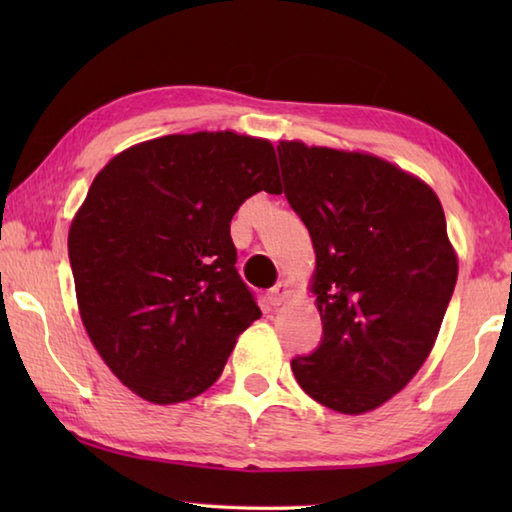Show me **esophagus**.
Listing matches in <instances>:
<instances>
[{"label": "esophagus", "mask_w": 512, "mask_h": 512, "mask_svg": "<svg viewBox=\"0 0 512 512\" xmlns=\"http://www.w3.org/2000/svg\"><path fill=\"white\" fill-rule=\"evenodd\" d=\"M290 297H292L290 281H279V284L268 292V299L273 306H281V303H286Z\"/></svg>", "instance_id": "esophagus-1"}]
</instances>
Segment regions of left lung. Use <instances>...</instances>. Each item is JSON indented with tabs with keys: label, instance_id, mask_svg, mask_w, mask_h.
<instances>
[{
	"label": "left lung",
	"instance_id": "obj_1",
	"mask_svg": "<svg viewBox=\"0 0 512 512\" xmlns=\"http://www.w3.org/2000/svg\"><path fill=\"white\" fill-rule=\"evenodd\" d=\"M284 193L308 226L323 323L297 383L332 411L361 416L427 361L458 281V253L427 182L367 151L277 145Z\"/></svg>",
	"mask_w": 512,
	"mask_h": 512
}]
</instances>
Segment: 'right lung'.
<instances>
[{
	"mask_svg": "<svg viewBox=\"0 0 512 512\" xmlns=\"http://www.w3.org/2000/svg\"><path fill=\"white\" fill-rule=\"evenodd\" d=\"M259 191L281 193L275 147L231 129L151 138L96 173L68 233L76 306L136 396H200L262 317L231 239L235 211Z\"/></svg>",
	"mask_w": 512,
	"mask_h": 512,
	"instance_id": "1",
	"label": "right lung"
}]
</instances>
